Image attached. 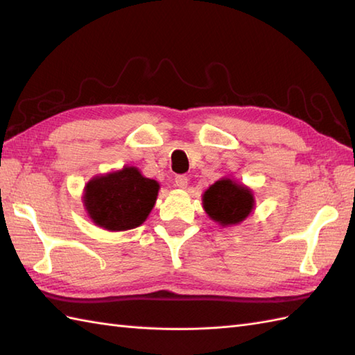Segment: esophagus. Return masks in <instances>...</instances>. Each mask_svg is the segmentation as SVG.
Returning a JSON list of instances; mask_svg holds the SVG:
<instances>
[{"instance_id":"1","label":"esophagus","mask_w":355,"mask_h":355,"mask_svg":"<svg viewBox=\"0 0 355 355\" xmlns=\"http://www.w3.org/2000/svg\"><path fill=\"white\" fill-rule=\"evenodd\" d=\"M187 183H189V178H187L186 175H177L175 177V186L178 187V189H186Z\"/></svg>"}]
</instances>
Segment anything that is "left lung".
I'll return each instance as SVG.
<instances>
[{
	"label": "left lung",
	"instance_id": "left-lung-1",
	"mask_svg": "<svg viewBox=\"0 0 355 355\" xmlns=\"http://www.w3.org/2000/svg\"><path fill=\"white\" fill-rule=\"evenodd\" d=\"M202 207L215 223L235 225L252 214L254 197L247 186L221 178L202 193Z\"/></svg>",
	"mask_w": 355,
	"mask_h": 355
}]
</instances>
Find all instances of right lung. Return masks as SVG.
<instances>
[{"instance_id": "right-lung-1", "label": "right lung", "mask_w": 355, "mask_h": 355, "mask_svg": "<svg viewBox=\"0 0 355 355\" xmlns=\"http://www.w3.org/2000/svg\"><path fill=\"white\" fill-rule=\"evenodd\" d=\"M158 189L155 180L143 177L134 166L97 175L84 191V206L92 221L102 229L122 232L139 227L153 210Z\"/></svg>"}]
</instances>
